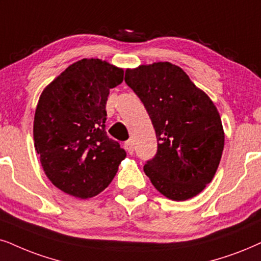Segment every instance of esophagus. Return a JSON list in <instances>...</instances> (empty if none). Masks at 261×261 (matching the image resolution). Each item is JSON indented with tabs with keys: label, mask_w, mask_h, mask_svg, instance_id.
<instances>
[{
	"label": "esophagus",
	"mask_w": 261,
	"mask_h": 261,
	"mask_svg": "<svg viewBox=\"0 0 261 261\" xmlns=\"http://www.w3.org/2000/svg\"><path fill=\"white\" fill-rule=\"evenodd\" d=\"M124 147H125V149H126L127 151H128V154H133L134 153V144H133V141H126L124 143Z\"/></svg>",
	"instance_id": "esophagus-1"
}]
</instances>
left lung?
I'll use <instances>...</instances> for the list:
<instances>
[{
	"label": "left lung",
	"mask_w": 261,
	"mask_h": 261,
	"mask_svg": "<svg viewBox=\"0 0 261 261\" xmlns=\"http://www.w3.org/2000/svg\"><path fill=\"white\" fill-rule=\"evenodd\" d=\"M125 83L140 97L156 134V154L143 167L151 184L174 201L196 196L216 174L224 148L214 103L170 62L127 70Z\"/></svg>",
	"instance_id": "left-lung-1"
}]
</instances>
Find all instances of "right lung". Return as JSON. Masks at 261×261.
<instances>
[{"mask_svg":"<svg viewBox=\"0 0 261 261\" xmlns=\"http://www.w3.org/2000/svg\"><path fill=\"white\" fill-rule=\"evenodd\" d=\"M124 79L121 68L98 59L68 66L39 97L34 140L49 180L88 199L110 186L126 151L106 133V103Z\"/></svg>","mask_w":261,"mask_h":261,"instance_id":"1","label":"right lung"}]
</instances>
